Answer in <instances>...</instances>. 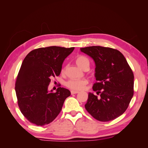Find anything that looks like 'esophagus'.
<instances>
[{"label": "esophagus", "instance_id": "34e87169", "mask_svg": "<svg viewBox=\"0 0 148 148\" xmlns=\"http://www.w3.org/2000/svg\"><path fill=\"white\" fill-rule=\"evenodd\" d=\"M78 92H79V91H75V90H71V95H74V94H77Z\"/></svg>", "mask_w": 148, "mask_h": 148}]
</instances>
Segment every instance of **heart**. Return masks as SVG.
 I'll use <instances>...</instances> for the list:
<instances>
[{
	"instance_id": "b5f03b06",
	"label": "heart",
	"mask_w": 148,
	"mask_h": 148,
	"mask_svg": "<svg viewBox=\"0 0 148 148\" xmlns=\"http://www.w3.org/2000/svg\"><path fill=\"white\" fill-rule=\"evenodd\" d=\"M75 62L77 65L83 69V66L86 63H89V60L86 57L83 56H78L75 59ZM88 81L87 79H70L66 83V86L69 88L73 90H82L84 89L85 86L88 84Z\"/></svg>"
}]
</instances>
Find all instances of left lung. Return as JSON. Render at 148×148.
Masks as SVG:
<instances>
[{
    "instance_id": "1",
    "label": "left lung",
    "mask_w": 148,
    "mask_h": 148,
    "mask_svg": "<svg viewBox=\"0 0 148 148\" xmlns=\"http://www.w3.org/2000/svg\"><path fill=\"white\" fill-rule=\"evenodd\" d=\"M95 62L97 82L89 92L85 108L96 120L109 122L122 115L133 96L134 75L123 55L117 49L102 46L80 49Z\"/></svg>"
}]
</instances>
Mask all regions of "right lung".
Returning a JSON list of instances; mask_svg holds the SVG:
<instances>
[{"label": "right lung", "instance_id": "1", "mask_svg": "<svg viewBox=\"0 0 148 148\" xmlns=\"http://www.w3.org/2000/svg\"><path fill=\"white\" fill-rule=\"evenodd\" d=\"M75 47L50 46L34 49L26 56L18 74L15 92L21 112L31 123L43 126L59 114L70 91L59 87L48 90L51 79L59 76L62 64Z\"/></svg>", "mask_w": 148, "mask_h": 148}]
</instances>
